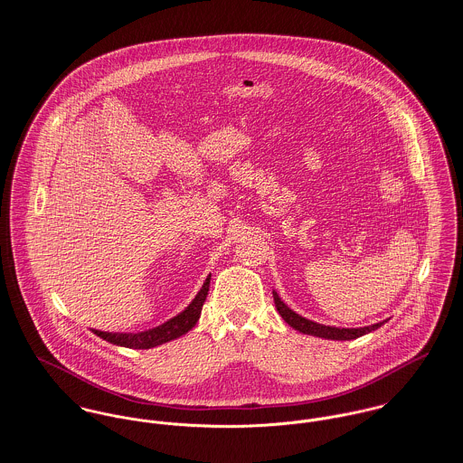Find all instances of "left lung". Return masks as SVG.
I'll list each match as a JSON object with an SVG mask.
<instances>
[{"label":"left lung","instance_id":"1","mask_svg":"<svg viewBox=\"0 0 463 463\" xmlns=\"http://www.w3.org/2000/svg\"><path fill=\"white\" fill-rule=\"evenodd\" d=\"M274 302H276V307H278L279 315L282 317V320L293 327L295 331L298 333H304V335H311V336H318V338H326V340H354V338H360L367 333H372L375 329H379L386 320L383 322H377V324H372V326H365V327H335V326H324V324H318V322H313L309 318H304L302 315L295 313L293 309H289L279 297L278 291L274 289Z\"/></svg>","mask_w":463,"mask_h":463}]
</instances>
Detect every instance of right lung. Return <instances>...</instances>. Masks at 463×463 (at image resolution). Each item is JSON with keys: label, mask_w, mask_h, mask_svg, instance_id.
Returning a JSON list of instances; mask_svg holds the SVG:
<instances>
[{"label": "right lung", "mask_w": 463, "mask_h": 463, "mask_svg": "<svg viewBox=\"0 0 463 463\" xmlns=\"http://www.w3.org/2000/svg\"><path fill=\"white\" fill-rule=\"evenodd\" d=\"M209 282H211V274L205 278L202 288L198 289L194 298L185 306L184 309L161 326H156L152 329L139 331V333H109V331H98V329H93V333L112 345L128 347V349H152V347L168 344L172 340H177L196 326L202 313V306L209 291Z\"/></svg>", "instance_id": "add662e5"}]
</instances>
